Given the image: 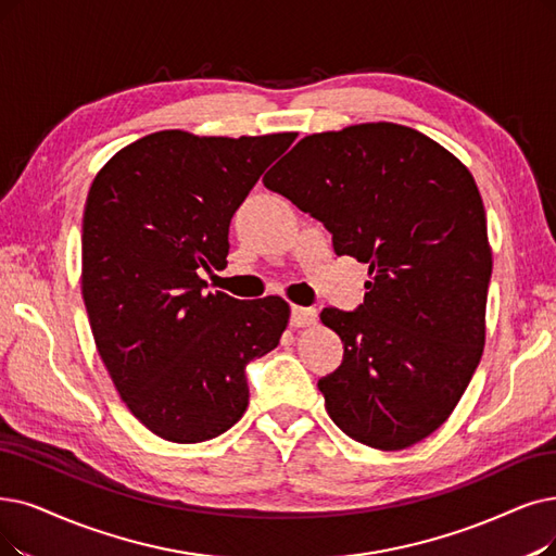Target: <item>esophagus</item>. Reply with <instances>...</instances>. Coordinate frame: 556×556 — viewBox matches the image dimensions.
<instances>
[{"label":"esophagus","instance_id":"obj_1","mask_svg":"<svg viewBox=\"0 0 556 556\" xmlns=\"http://www.w3.org/2000/svg\"><path fill=\"white\" fill-rule=\"evenodd\" d=\"M317 321V313L309 307H301V305H292V326L294 328H305L313 326Z\"/></svg>","mask_w":556,"mask_h":556}]
</instances>
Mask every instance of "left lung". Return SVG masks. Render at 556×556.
Listing matches in <instances>:
<instances>
[{
    "instance_id": "1",
    "label": "left lung",
    "mask_w": 556,
    "mask_h": 556,
    "mask_svg": "<svg viewBox=\"0 0 556 556\" xmlns=\"http://www.w3.org/2000/svg\"><path fill=\"white\" fill-rule=\"evenodd\" d=\"M264 187L321 220L338 255L369 264L365 303L319 317L344 344L319 381L330 419L383 452L425 440L485 344L493 253L472 173L421 131L381 121L303 137Z\"/></svg>"
}]
</instances>
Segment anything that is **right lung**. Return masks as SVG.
Returning <instances> with one entry per match:
<instances>
[{
  "label": "right lung",
  "instance_id": "add662e5",
  "mask_svg": "<svg viewBox=\"0 0 556 556\" xmlns=\"http://www.w3.org/2000/svg\"><path fill=\"white\" fill-rule=\"evenodd\" d=\"M296 131L195 137L154 131L96 175L81 224V296L100 358L146 429L205 442L249 406L247 365L290 324L280 296L203 294L228 257L235 210Z\"/></svg>",
  "mask_w": 556,
  "mask_h": 556
}]
</instances>
